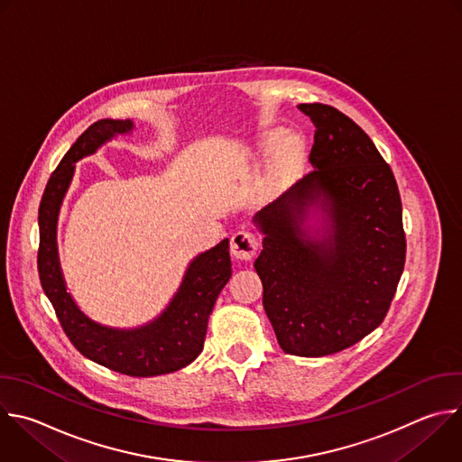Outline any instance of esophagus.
<instances>
[{
	"label": "esophagus",
	"instance_id": "obj_1",
	"mask_svg": "<svg viewBox=\"0 0 462 462\" xmlns=\"http://www.w3.org/2000/svg\"><path fill=\"white\" fill-rule=\"evenodd\" d=\"M259 250V241L257 237L248 232V230H237L232 239H230V252L234 254V257L243 259V261H250Z\"/></svg>",
	"mask_w": 462,
	"mask_h": 462
}]
</instances>
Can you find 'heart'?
<instances>
[{
	"instance_id": "obj_1",
	"label": "heart",
	"mask_w": 462,
	"mask_h": 462,
	"mask_svg": "<svg viewBox=\"0 0 462 462\" xmlns=\"http://www.w3.org/2000/svg\"><path fill=\"white\" fill-rule=\"evenodd\" d=\"M295 148H297V139L295 137H286L282 141V144L279 146V150L275 153V160H273V167H272L273 174H277V172H281L284 169V165L291 158V153H293Z\"/></svg>"
}]
</instances>
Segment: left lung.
<instances>
[{
	"label": "left lung",
	"mask_w": 462,
	"mask_h": 462,
	"mask_svg": "<svg viewBox=\"0 0 462 462\" xmlns=\"http://www.w3.org/2000/svg\"><path fill=\"white\" fill-rule=\"evenodd\" d=\"M297 108L316 126L314 171L254 216L264 236L254 266L279 346L323 357L383 323L404 268L406 237L393 172L368 134L330 105ZM312 213L322 214L314 229Z\"/></svg>",
	"instance_id": "obj_1"
}]
</instances>
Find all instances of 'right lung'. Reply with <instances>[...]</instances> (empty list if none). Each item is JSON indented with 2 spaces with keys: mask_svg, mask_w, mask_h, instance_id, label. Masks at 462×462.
I'll list each match as a JSON object with an SVG mask.
<instances>
[{
  "mask_svg": "<svg viewBox=\"0 0 462 462\" xmlns=\"http://www.w3.org/2000/svg\"><path fill=\"white\" fill-rule=\"evenodd\" d=\"M134 128L130 119H99L90 125L52 172L40 203L38 272L63 332L87 359L132 377L163 375L190 365L203 350L216 299L232 275L228 239L199 254L180 290L160 318L132 330L103 327L88 319L67 291L58 257L56 225L61 201L74 176V163L94 153L116 134Z\"/></svg>",
  "mask_w": 462,
  "mask_h": 462,
  "instance_id": "right-lung-1",
  "label": "right lung"
}]
</instances>
